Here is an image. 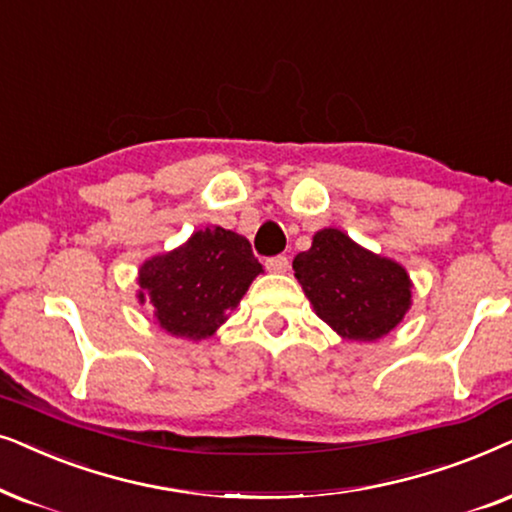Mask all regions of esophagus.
Wrapping results in <instances>:
<instances>
[{
    "label": "esophagus",
    "instance_id": "obj_1",
    "mask_svg": "<svg viewBox=\"0 0 512 512\" xmlns=\"http://www.w3.org/2000/svg\"><path fill=\"white\" fill-rule=\"evenodd\" d=\"M264 267H267V271H271V274H285V271L290 269V262L285 255H276V257H269V260L264 262Z\"/></svg>",
    "mask_w": 512,
    "mask_h": 512
}]
</instances>
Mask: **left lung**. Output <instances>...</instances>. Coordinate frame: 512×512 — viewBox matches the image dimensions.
Here are the masks:
<instances>
[{
	"instance_id": "obj_1",
	"label": "left lung",
	"mask_w": 512,
	"mask_h": 512,
	"mask_svg": "<svg viewBox=\"0 0 512 512\" xmlns=\"http://www.w3.org/2000/svg\"><path fill=\"white\" fill-rule=\"evenodd\" d=\"M292 269L316 316L351 342L386 337L412 306V281L403 264L363 248L342 229L316 231Z\"/></svg>"
}]
</instances>
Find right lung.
<instances>
[{
  "instance_id": "1",
  "label": "right lung",
  "mask_w": 512,
  "mask_h": 512,
  "mask_svg": "<svg viewBox=\"0 0 512 512\" xmlns=\"http://www.w3.org/2000/svg\"><path fill=\"white\" fill-rule=\"evenodd\" d=\"M262 274L248 238L222 227L194 231L175 250L145 260L138 271V302L173 337L201 342L227 323L250 283Z\"/></svg>"
}]
</instances>
